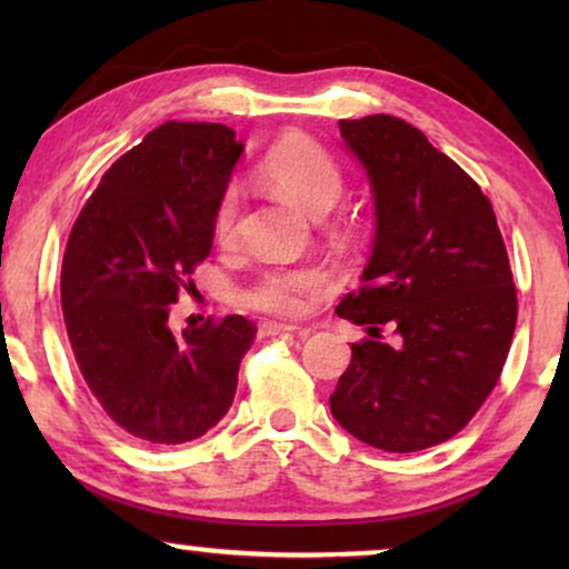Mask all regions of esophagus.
Wrapping results in <instances>:
<instances>
[{
    "label": "esophagus",
    "mask_w": 569,
    "mask_h": 569,
    "mask_svg": "<svg viewBox=\"0 0 569 569\" xmlns=\"http://www.w3.org/2000/svg\"><path fill=\"white\" fill-rule=\"evenodd\" d=\"M261 337H282V333H298V337H308V329H300V326H290V323H261L259 329Z\"/></svg>",
    "instance_id": "1"
}]
</instances>
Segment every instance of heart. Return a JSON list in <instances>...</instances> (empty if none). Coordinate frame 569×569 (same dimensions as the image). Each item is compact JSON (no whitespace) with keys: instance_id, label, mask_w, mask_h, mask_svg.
<instances>
[{"instance_id":"1","label":"heart","mask_w":569,"mask_h":569,"mask_svg":"<svg viewBox=\"0 0 569 569\" xmlns=\"http://www.w3.org/2000/svg\"><path fill=\"white\" fill-rule=\"evenodd\" d=\"M263 176L274 189L298 204L316 220H321L339 204L345 193V176L337 160L313 142H290L277 147L263 162ZM240 189L228 186L217 199L212 214V232L220 246H232L238 238ZM321 287V274L313 269L267 271L243 292V302L263 313L298 316L306 300Z\"/></svg>"}]
</instances>
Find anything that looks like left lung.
Returning <instances> with one entry per match:
<instances>
[{
	"label": "left lung",
	"instance_id": "obj_1",
	"mask_svg": "<svg viewBox=\"0 0 569 569\" xmlns=\"http://www.w3.org/2000/svg\"><path fill=\"white\" fill-rule=\"evenodd\" d=\"M339 131L368 176L376 238L360 292L337 308L368 339L331 415L372 448L415 453L461 432L500 380L518 318L508 251L477 181L422 131L386 113Z\"/></svg>",
	"mask_w": 569,
	"mask_h": 569
}]
</instances>
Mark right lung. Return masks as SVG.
<instances>
[{
  "mask_svg": "<svg viewBox=\"0 0 569 569\" xmlns=\"http://www.w3.org/2000/svg\"><path fill=\"white\" fill-rule=\"evenodd\" d=\"M243 142L222 123L168 121L121 154L69 232L61 310L100 407L152 446L197 440L228 415L256 326L173 333L170 306L212 251V214Z\"/></svg>",
  "mask_w": 569,
  "mask_h": 569,
  "instance_id": "1",
  "label": "right lung"
}]
</instances>
